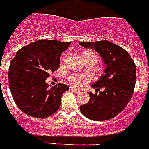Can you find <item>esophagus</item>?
<instances>
[{"instance_id":"esophagus-1","label":"esophagus","mask_w":149,"mask_h":149,"mask_svg":"<svg viewBox=\"0 0 149 149\" xmlns=\"http://www.w3.org/2000/svg\"><path fill=\"white\" fill-rule=\"evenodd\" d=\"M70 89H71V91H72V92H74V93H80V90H78V89H77V88H70Z\"/></svg>"}]
</instances>
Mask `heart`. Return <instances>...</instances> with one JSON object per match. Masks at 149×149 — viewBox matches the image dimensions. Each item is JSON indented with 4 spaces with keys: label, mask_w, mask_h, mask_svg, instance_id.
<instances>
[{
    "label": "heart",
    "mask_w": 149,
    "mask_h": 149,
    "mask_svg": "<svg viewBox=\"0 0 149 149\" xmlns=\"http://www.w3.org/2000/svg\"><path fill=\"white\" fill-rule=\"evenodd\" d=\"M83 60L84 62L93 61L95 64L98 60V56L94 52L92 51H85L82 55ZM65 61V59L62 60V62ZM68 80L70 84L76 87H80L83 83L89 82L91 80L90 76L88 74H70L68 76Z\"/></svg>",
    "instance_id": "1"
}]
</instances>
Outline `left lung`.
<instances>
[{
  "label": "left lung",
  "instance_id": "1",
  "mask_svg": "<svg viewBox=\"0 0 149 149\" xmlns=\"http://www.w3.org/2000/svg\"><path fill=\"white\" fill-rule=\"evenodd\" d=\"M79 44L95 49L107 65L104 74L91 85L97 92L101 87L104 90L98 95L89 93V101L80 106L81 112L96 121L113 118L127 106L134 92L136 81L134 61L126 50L108 40Z\"/></svg>",
  "mask_w": 149,
  "mask_h": 149
}]
</instances>
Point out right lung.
<instances>
[{
    "label": "right lung",
    "mask_w": 149,
    "mask_h": 149,
    "mask_svg": "<svg viewBox=\"0 0 149 149\" xmlns=\"http://www.w3.org/2000/svg\"><path fill=\"white\" fill-rule=\"evenodd\" d=\"M69 42L39 40L18 50L8 71V85L17 107L25 114L46 118L61 106L63 93L68 85L59 83L49 87L45 80L59 68L61 53Z\"/></svg>",
    "instance_id": "add662e5"
}]
</instances>
